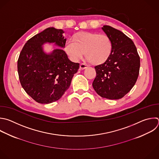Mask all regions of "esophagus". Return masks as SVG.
Listing matches in <instances>:
<instances>
[{
  "label": "esophagus",
  "mask_w": 159,
  "mask_h": 159,
  "mask_svg": "<svg viewBox=\"0 0 159 159\" xmlns=\"http://www.w3.org/2000/svg\"><path fill=\"white\" fill-rule=\"evenodd\" d=\"M87 67H88V66H87L86 64L82 63V64H80V69L81 70H84V69H86V68H87Z\"/></svg>",
  "instance_id": "obj_1"
}]
</instances>
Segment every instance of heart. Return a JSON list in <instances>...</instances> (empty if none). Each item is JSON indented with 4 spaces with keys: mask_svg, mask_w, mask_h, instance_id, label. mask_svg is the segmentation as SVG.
I'll list each match as a JSON object with an SVG mask.
<instances>
[{
    "mask_svg": "<svg viewBox=\"0 0 159 159\" xmlns=\"http://www.w3.org/2000/svg\"><path fill=\"white\" fill-rule=\"evenodd\" d=\"M112 50L110 37L96 32H79L74 35L73 39H68L65 43V50L72 61H78L85 54L87 59L95 65L106 62Z\"/></svg>",
    "mask_w": 159,
    "mask_h": 159,
    "instance_id": "obj_1",
    "label": "heart"
}]
</instances>
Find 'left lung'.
Instances as JSON below:
<instances>
[{
  "mask_svg": "<svg viewBox=\"0 0 159 159\" xmlns=\"http://www.w3.org/2000/svg\"><path fill=\"white\" fill-rule=\"evenodd\" d=\"M111 39L113 50L109 59L96 66L92 86L103 98L111 100L124 97L134 86L140 70V57L133 41L121 31L109 25L102 27Z\"/></svg>",
  "mask_w": 159,
  "mask_h": 159,
  "instance_id": "obj_1",
  "label": "left lung"
}]
</instances>
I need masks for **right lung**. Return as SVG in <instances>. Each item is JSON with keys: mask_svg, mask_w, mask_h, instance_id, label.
Masks as SVG:
<instances>
[{"mask_svg": "<svg viewBox=\"0 0 159 159\" xmlns=\"http://www.w3.org/2000/svg\"><path fill=\"white\" fill-rule=\"evenodd\" d=\"M62 29L49 27L30 38L22 48L17 61L22 87L34 100L50 103L62 97L69 88L79 64L71 62L62 49L50 54L43 50L44 43L64 47L66 39Z\"/></svg>", "mask_w": 159, "mask_h": 159, "instance_id": "1", "label": "right lung"}]
</instances>
